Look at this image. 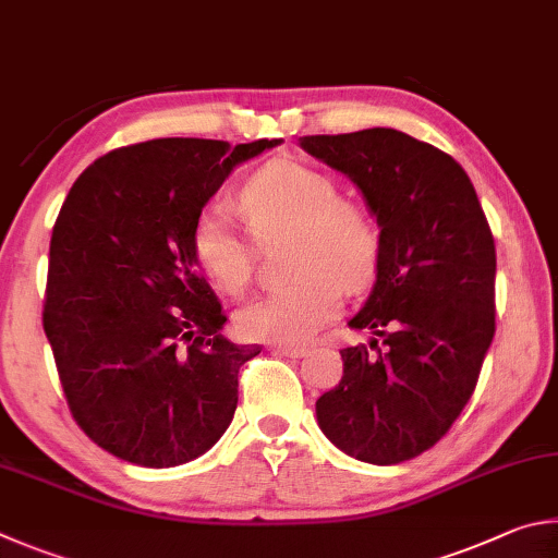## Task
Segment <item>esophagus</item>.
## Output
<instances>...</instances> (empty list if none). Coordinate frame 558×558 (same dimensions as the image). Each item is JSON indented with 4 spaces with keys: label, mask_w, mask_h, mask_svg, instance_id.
<instances>
[{
    "label": "esophagus",
    "mask_w": 558,
    "mask_h": 558,
    "mask_svg": "<svg viewBox=\"0 0 558 558\" xmlns=\"http://www.w3.org/2000/svg\"><path fill=\"white\" fill-rule=\"evenodd\" d=\"M274 353L277 355H284V357H304V355H308V350L306 348H294V345H274L271 348Z\"/></svg>",
    "instance_id": "34e87169"
}]
</instances>
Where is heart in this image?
I'll return each instance as SVG.
<instances>
[{"label": "heart", "mask_w": 558, "mask_h": 558, "mask_svg": "<svg viewBox=\"0 0 558 558\" xmlns=\"http://www.w3.org/2000/svg\"><path fill=\"white\" fill-rule=\"evenodd\" d=\"M240 203L257 240L294 234L289 257L291 274L299 277L240 311L242 336L279 345L306 343L340 314L343 287H365L375 274V225L363 208L340 198L330 175L294 159H274L254 171ZM193 254L225 294L240 296L247 289L254 250L230 210L210 205L198 215Z\"/></svg>", "instance_id": "1"}]
</instances>
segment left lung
<instances>
[{"label": "left lung", "mask_w": 558, "mask_h": 558, "mask_svg": "<svg viewBox=\"0 0 558 558\" xmlns=\"http://www.w3.org/2000/svg\"><path fill=\"white\" fill-rule=\"evenodd\" d=\"M299 144L355 183L379 228L373 291L348 320L373 333V350H340L343 379L316 402L318 426L363 463L412 461L461 416L493 343L490 225L461 163L404 132Z\"/></svg>", "instance_id": "1"}]
</instances>
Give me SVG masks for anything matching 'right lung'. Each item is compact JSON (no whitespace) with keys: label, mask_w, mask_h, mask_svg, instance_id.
Returning a JSON list of instances; mask_svg holds the SVG:
<instances>
[{"label":"right lung","mask_w":558,"mask_h":558,"mask_svg":"<svg viewBox=\"0 0 558 558\" xmlns=\"http://www.w3.org/2000/svg\"><path fill=\"white\" fill-rule=\"evenodd\" d=\"M281 140H151L77 175L53 225L44 330L77 426L126 463L173 468L238 409L234 345L201 277L193 228L240 163Z\"/></svg>","instance_id":"obj_1"}]
</instances>
